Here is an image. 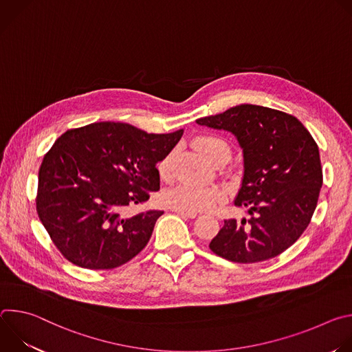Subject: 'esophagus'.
Listing matches in <instances>:
<instances>
[{
  "instance_id": "1",
  "label": "esophagus",
  "mask_w": 352,
  "mask_h": 352,
  "mask_svg": "<svg viewBox=\"0 0 352 352\" xmlns=\"http://www.w3.org/2000/svg\"><path fill=\"white\" fill-rule=\"evenodd\" d=\"M174 212L184 216V217H188V219H195L196 217V213H189V212H182V210H174Z\"/></svg>"
}]
</instances>
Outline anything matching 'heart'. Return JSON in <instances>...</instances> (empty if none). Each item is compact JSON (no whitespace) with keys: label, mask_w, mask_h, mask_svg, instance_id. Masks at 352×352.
<instances>
[{"label":"heart","mask_w":352,"mask_h":352,"mask_svg":"<svg viewBox=\"0 0 352 352\" xmlns=\"http://www.w3.org/2000/svg\"><path fill=\"white\" fill-rule=\"evenodd\" d=\"M195 146L210 163L227 162L230 159V146L214 135H200L195 139ZM157 171L162 179L168 181L173 175V153H168L159 164ZM223 193L219 189L202 188L195 185H179L164 193V204L174 210H182L189 213L204 212L213 209L220 200Z\"/></svg>","instance_id":"1"}]
</instances>
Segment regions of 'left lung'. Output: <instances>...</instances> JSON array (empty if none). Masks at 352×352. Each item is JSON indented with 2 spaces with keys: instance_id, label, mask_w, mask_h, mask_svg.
<instances>
[{
  "instance_id": "left-lung-1",
  "label": "left lung",
  "mask_w": 352,
  "mask_h": 352,
  "mask_svg": "<svg viewBox=\"0 0 352 352\" xmlns=\"http://www.w3.org/2000/svg\"><path fill=\"white\" fill-rule=\"evenodd\" d=\"M232 132L243 150L236 206L250 217L224 220L209 248L235 263H258L283 254L309 226L323 182L319 148L298 118L280 110L241 104L196 120Z\"/></svg>"
}]
</instances>
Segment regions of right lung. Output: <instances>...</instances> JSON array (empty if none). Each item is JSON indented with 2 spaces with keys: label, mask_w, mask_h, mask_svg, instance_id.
<instances>
[{
  "label": "right lung",
  "mask_w": 352,
  "mask_h": 352,
  "mask_svg": "<svg viewBox=\"0 0 352 352\" xmlns=\"http://www.w3.org/2000/svg\"><path fill=\"white\" fill-rule=\"evenodd\" d=\"M184 131L147 133L94 122L64 132L38 170L36 209L61 255L90 270L116 269L147 245L163 210L131 213L160 189L156 164Z\"/></svg>",
  "instance_id": "obj_1"
}]
</instances>
